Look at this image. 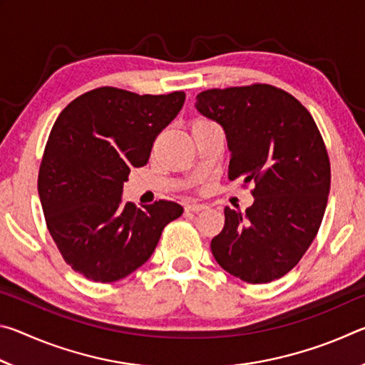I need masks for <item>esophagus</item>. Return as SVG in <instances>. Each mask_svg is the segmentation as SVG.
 I'll return each mask as SVG.
<instances>
[{
	"mask_svg": "<svg viewBox=\"0 0 365 365\" xmlns=\"http://www.w3.org/2000/svg\"><path fill=\"white\" fill-rule=\"evenodd\" d=\"M207 206L206 205H200V202H191V205H187V207H185V211L187 212H200L202 211V209H206Z\"/></svg>",
	"mask_w": 365,
	"mask_h": 365,
	"instance_id": "esophagus-1",
	"label": "esophagus"
}]
</instances>
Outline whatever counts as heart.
<instances>
[{"instance_id":"1","label":"heart","mask_w":365,"mask_h":365,"mask_svg":"<svg viewBox=\"0 0 365 365\" xmlns=\"http://www.w3.org/2000/svg\"><path fill=\"white\" fill-rule=\"evenodd\" d=\"M200 120H205V119H197V120H195V122H200ZM195 122H193V123H195Z\"/></svg>"}]
</instances>
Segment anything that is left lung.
Masks as SVG:
<instances>
[{"mask_svg":"<svg viewBox=\"0 0 365 365\" xmlns=\"http://www.w3.org/2000/svg\"><path fill=\"white\" fill-rule=\"evenodd\" d=\"M202 115L224 127L228 178L252 183V206L224 209L211 251L243 282L269 283L304 256L322 224L330 159L317 123L288 91L267 83L212 88L196 96Z\"/></svg>","mask_w":365,"mask_h":365,"instance_id":"obj_1","label":"left lung"}]
</instances>
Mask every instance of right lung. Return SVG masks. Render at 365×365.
<instances>
[{"label": "right lung", "mask_w": 365, "mask_h": 365, "mask_svg": "<svg viewBox=\"0 0 365 365\" xmlns=\"http://www.w3.org/2000/svg\"><path fill=\"white\" fill-rule=\"evenodd\" d=\"M183 91L137 95L100 86L67 104L54 122L38 172L46 227L67 265L101 283L125 279L156 250L183 207L122 197L132 168H143L158 135L175 119Z\"/></svg>", "instance_id": "right-lung-1"}]
</instances>
